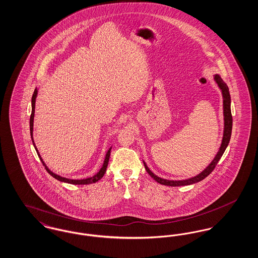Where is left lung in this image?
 <instances>
[{
    "mask_svg": "<svg viewBox=\"0 0 258 258\" xmlns=\"http://www.w3.org/2000/svg\"><path fill=\"white\" fill-rule=\"evenodd\" d=\"M215 80L218 83V85L220 87L222 93V97H223V116H224V132H223V137H222V142H221V148L220 151L218 152L217 156L215 157V159L213 161L209 164L206 167V169H204L201 172L199 175H197L194 178L187 179V180H183V181H170V180H165L160 178L158 176H156L153 172L151 171L148 168L146 163L144 162V166L145 169L148 172V174L158 183L164 185H169V186H180V185H187V184H195L197 182L202 181L203 179H205L208 175H210L212 171L215 169L216 165L218 164L219 160H221V156L223 155L225 149L227 147L229 141H230V137H231V132H232V115H231V109H230V94H229V89L227 85L222 81L220 75H215Z\"/></svg>",
    "mask_w": 258,
    "mask_h": 258,
    "instance_id": "obj_1",
    "label": "left lung"
}]
</instances>
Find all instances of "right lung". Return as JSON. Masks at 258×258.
<instances>
[{
  "mask_svg": "<svg viewBox=\"0 0 258 258\" xmlns=\"http://www.w3.org/2000/svg\"><path fill=\"white\" fill-rule=\"evenodd\" d=\"M37 89H35V92H34V94H33V97H32V114H31V117H30V133H31L32 141H33V144H34L35 148H36V145H35V143H34V139H33V126H34L35 104H36V98H37ZM111 148H109V150H108V151H107V153H106V156H105V159H104V162H103V164H102V167L100 168V170H99V171H98V173L95 175V176H93V177H91V178L83 179V180H72V179L63 178V177H61V176H59V175H56V174H54L53 172L50 171L49 169L47 168V166L45 165L44 161H43L42 159L40 158V156H39V154H38V152H37V148H36V151H37V155H38L39 159H40V160H41V162H42L43 166L45 167V169H46L47 172L49 173L50 175H51L52 177H54L55 179H57V180H59V181H61V182H63V183H68V184H93V183H96V182H98V180H100V179L103 177L104 173L106 172V168H107V165H108V161H109V158H110Z\"/></svg>",
  "mask_w": 258,
  "mask_h": 258,
  "instance_id": "right-lung-1",
  "label": "right lung"
}]
</instances>
